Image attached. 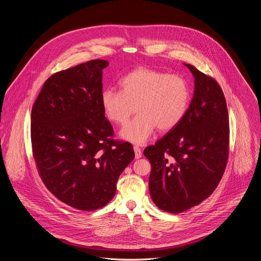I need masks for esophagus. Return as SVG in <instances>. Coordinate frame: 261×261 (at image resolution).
<instances>
[{"label":"esophagus","instance_id":"34e87169","mask_svg":"<svg viewBox=\"0 0 261 261\" xmlns=\"http://www.w3.org/2000/svg\"><path fill=\"white\" fill-rule=\"evenodd\" d=\"M133 148H134V153H135V158H136V159H139V158H141V156H142V153H141V150H140V148H139V146L135 145Z\"/></svg>","mask_w":261,"mask_h":261}]
</instances>
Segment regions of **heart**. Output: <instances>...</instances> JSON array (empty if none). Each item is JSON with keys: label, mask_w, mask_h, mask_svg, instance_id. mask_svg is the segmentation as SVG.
<instances>
[{"label": "heart", "mask_w": 261, "mask_h": 261, "mask_svg": "<svg viewBox=\"0 0 261 261\" xmlns=\"http://www.w3.org/2000/svg\"><path fill=\"white\" fill-rule=\"evenodd\" d=\"M121 91L107 89L101 94L106 117L125 125L137 110L138 115L121 131L122 138L133 143L145 142L158 128L167 132L175 128L187 114L191 90L179 75L140 67L120 81Z\"/></svg>", "instance_id": "heart-1"}]
</instances>
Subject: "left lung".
<instances>
[{
	"mask_svg": "<svg viewBox=\"0 0 261 261\" xmlns=\"http://www.w3.org/2000/svg\"><path fill=\"white\" fill-rule=\"evenodd\" d=\"M194 94L182 121L155 145L144 148L151 162L148 189L162 211L177 214L201 203L217 188L229 153L226 100L219 84L194 66Z\"/></svg>",
	"mask_w": 261,
	"mask_h": 261,
	"instance_id": "1",
	"label": "left lung"
}]
</instances>
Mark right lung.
Masks as SVG:
<instances>
[{"label": "right lung", "mask_w": 261, "mask_h": 261, "mask_svg": "<svg viewBox=\"0 0 261 261\" xmlns=\"http://www.w3.org/2000/svg\"><path fill=\"white\" fill-rule=\"evenodd\" d=\"M105 60L55 73L43 85L31 115L33 156L46 188L81 211L103 207L134 159L132 144L114 140L101 105Z\"/></svg>", "instance_id": "1"}]
</instances>
